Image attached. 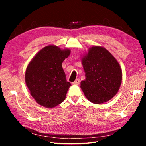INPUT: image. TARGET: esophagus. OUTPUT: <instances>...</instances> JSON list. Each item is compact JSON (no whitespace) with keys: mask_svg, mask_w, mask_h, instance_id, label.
Segmentation results:
<instances>
[{"mask_svg":"<svg viewBox=\"0 0 146 146\" xmlns=\"http://www.w3.org/2000/svg\"><path fill=\"white\" fill-rule=\"evenodd\" d=\"M80 80L79 78H77V79H76L75 81H74L73 84L75 85H78L79 84H80Z\"/></svg>","mask_w":146,"mask_h":146,"instance_id":"1","label":"esophagus"}]
</instances>
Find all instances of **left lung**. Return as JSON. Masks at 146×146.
<instances>
[{"mask_svg":"<svg viewBox=\"0 0 146 146\" xmlns=\"http://www.w3.org/2000/svg\"><path fill=\"white\" fill-rule=\"evenodd\" d=\"M86 79L80 82L86 97L94 104L107 102L117 94L122 82L119 64L102 47L93 46L82 58Z\"/></svg>","mask_w":146,"mask_h":146,"instance_id":"8db88e82","label":"left lung"}]
</instances>
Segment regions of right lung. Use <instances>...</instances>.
<instances>
[{"label":"right lung","instance_id":"1","mask_svg":"<svg viewBox=\"0 0 146 146\" xmlns=\"http://www.w3.org/2000/svg\"><path fill=\"white\" fill-rule=\"evenodd\" d=\"M70 55V49L48 46L29 63L26 84L31 96L40 105L51 108L65 100L71 84L67 82L62 63Z\"/></svg>","mask_w":146,"mask_h":146}]
</instances>
